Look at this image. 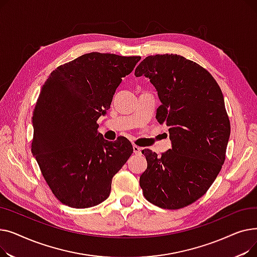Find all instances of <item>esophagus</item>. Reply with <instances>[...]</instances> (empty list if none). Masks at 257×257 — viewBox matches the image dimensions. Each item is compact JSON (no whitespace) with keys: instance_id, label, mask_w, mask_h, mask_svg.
<instances>
[{"instance_id":"esophagus-1","label":"esophagus","mask_w":257,"mask_h":257,"mask_svg":"<svg viewBox=\"0 0 257 257\" xmlns=\"http://www.w3.org/2000/svg\"><path fill=\"white\" fill-rule=\"evenodd\" d=\"M133 152L136 153L137 155H140V154L142 153V148H140L139 146H136V145H134V146H133Z\"/></svg>"}]
</instances>
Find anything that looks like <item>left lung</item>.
Returning <instances> with one entry per match:
<instances>
[{"label": "left lung", "mask_w": 257, "mask_h": 257, "mask_svg": "<svg viewBox=\"0 0 257 257\" xmlns=\"http://www.w3.org/2000/svg\"><path fill=\"white\" fill-rule=\"evenodd\" d=\"M156 88V118L169 126L172 149L158 157L142 153L147 169L140 185L145 198L165 209H179L203 196L220 173L230 137L222 90L203 67L176 54L146 57L136 69Z\"/></svg>", "instance_id": "8db88e82"}]
</instances>
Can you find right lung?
<instances>
[{
  "instance_id": "right-lung-1",
  "label": "right lung",
  "mask_w": 257,
  "mask_h": 257,
  "mask_svg": "<svg viewBox=\"0 0 257 257\" xmlns=\"http://www.w3.org/2000/svg\"><path fill=\"white\" fill-rule=\"evenodd\" d=\"M141 60L92 52L53 71L40 90L32 116L31 151L61 203L96 206L109 197L111 181L133 152L129 141L114 143L98 132L97 120Z\"/></svg>"
}]
</instances>
